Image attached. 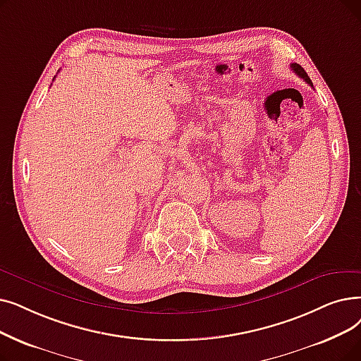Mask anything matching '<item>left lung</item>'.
<instances>
[{
    "mask_svg": "<svg viewBox=\"0 0 361 361\" xmlns=\"http://www.w3.org/2000/svg\"><path fill=\"white\" fill-rule=\"evenodd\" d=\"M290 69H292L298 76L302 78V80H304L307 84H310V85L312 87V82H311V80H310V76L307 75V72L304 71V68H301L298 63H292V65H290Z\"/></svg>",
    "mask_w": 361,
    "mask_h": 361,
    "instance_id": "1",
    "label": "left lung"
}]
</instances>
